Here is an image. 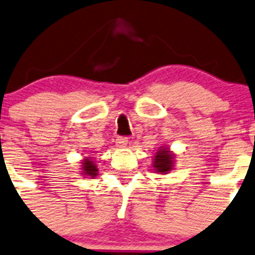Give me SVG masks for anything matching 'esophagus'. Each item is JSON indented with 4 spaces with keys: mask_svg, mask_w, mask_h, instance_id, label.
I'll return each mask as SVG.
<instances>
[{
    "mask_svg": "<svg viewBox=\"0 0 255 255\" xmlns=\"http://www.w3.org/2000/svg\"><path fill=\"white\" fill-rule=\"evenodd\" d=\"M128 143H129V140L126 137H117V139H116V145L118 148H125V146L128 145Z\"/></svg>",
    "mask_w": 255,
    "mask_h": 255,
    "instance_id": "esophagus-1",
    "label": "esophagus"
}]
</instances>
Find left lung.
I'll list each match as a JSON object with an SVG mask.
<instances>
[{"label": "left lung", "mask_w": 255, "mask_h": 255, "mask_svg": "<svg viewBox=\"0 0 255 255\" xmlns=\"http://www.w3.org/2000/svg\"><path fill=\"white\" fill-rule=\"evenodd\" d=\"M175 153H173L169 146H159L158 150L154 154L153 164H151L154 173L165 175L169 171L173 170L174 166H175L174 165L175 164Z\"/></svg>", "instance_id": "obj_1"}]
</instances>
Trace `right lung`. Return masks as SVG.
I'll use <instances>...</instances> for the list:
<instances>
[{
  "label": "right lung",
  "instance_id": "obj_1",
  "mask_svg": "<svg viewBox=\"0 0 255 255\" xmlns=\"http://www.w3.org/2000/svg\"><path fill=\"white\" fill-rule=\"evenodd\" d=\"M99 173V168L96 165V161L94 160L92 156H85L81 160V175L82 176H89L91 179H94L95 176H97Z\"/></svg>",
  "mask_w": 255,
  "mask_h": 255
}]
</instances>
